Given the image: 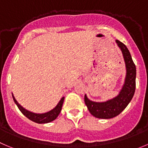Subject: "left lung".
Returning <instances> with one entry per match:
<instances>
[{"instance_id": "left-lung-1", "label": "left lung", "mask_w": 148, "mask_h": 148, "mask_svg": "<svg viewBox=\"0 0 148 148\" xmlns=\"http://www.w3.org/2000/svg\"><path fill=\"white\" fill-rule=\"evenodd\" d=\"M116 43L123 53L127 72L124 86L120 94L114 99L105 102H94L90 101L86 95L84 97V102L89 112L98 119H112L119 115L132 100L136 88V66L130 52L126 45L120 40H116Z\"/></svg>"}]
</instances>
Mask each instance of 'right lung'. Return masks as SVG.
<instances>
[{
	"label": "right lung",
	"mask_w": 148,
	"mask_h": 148,
	"mask_svg": "<svg viewBox=\"0 0 148 148\" xmlns=\"http://www.w3.org/2000/svg\"><path fill=\"white\" fill-rule=\"evenodd\" d=\"M13 97V99L14 102L16 103V105H17L18 108L19 109V110L22 112V113L25 116H26L27 119H29V120L33 121L36 122L38 123H49V122L55 120L57 118V116L59 115V114L61 112L62 108L63 102H64V97H62L61 99V100L60 101V102L58 103V105L55 107L53 110H51L49 112H46V113L43 114H36L33 113V112H29V111L26 110L25 109H24L22 106L19 105L16 100L15 99L14 97L12 95Z\"/></svg>",
	"instance_id": "add662e5"
}]
</instances>
